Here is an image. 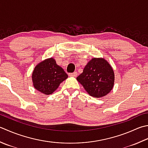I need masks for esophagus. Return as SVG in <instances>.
Wrapping results in <instances>:
<instances>
[{
    "label": "esophagus",
    "mask_w": 148,
    "mask_h": 148,
    "mask_svg": "<svg viewBox=\"0 0 148 148\" xmlns=\"http://www.w3.org/2000/svg\"><path fill=\"white\" fill-rule=\"evenodd\" d=\"M70 76H72V77H76L77 76V73L76 72H74L73 73H70L69 74Z\"/></svg>",
    "instance_id": "obj_1"
}]
</instances>
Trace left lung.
Returning a JSON list of instances; mask_svg holds the SVG:
<instances>
[{
	"mask_svg": "<svg viewBox=\"0 0 148 148\" xmlns=\"http://www.w3.org/2000/svg\"><path fill=\"white\" fill-rule=\"evenodd\" d=\"M87 93L101 98L109 94L114 85L115 75L110 64L103 58H93L77 78Z\"/></svg>",
	"mask_w": 148,
	"mask_h": 148,
	"instance_id": "1",
	"label": "left lung"
}]
</instances>
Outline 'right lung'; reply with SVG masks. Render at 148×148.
<instances>
[{"label": "right lung", "mask_w": 148, "mask_h": 148, "mask_svg": "<svg viewBox=\"0 0 148 148\" xmlns=\"http://www.w3.org/2000/svg\"><path fill=\"white\" fill-rule=\"evenodd\" d=\"M68 77L64 70L58 65L53 58L45 59L35 66L32 73L34 88L45 95L56 91L61 83Z\"/></svg>", "instance_id": "add662e5"}]
</instances>
